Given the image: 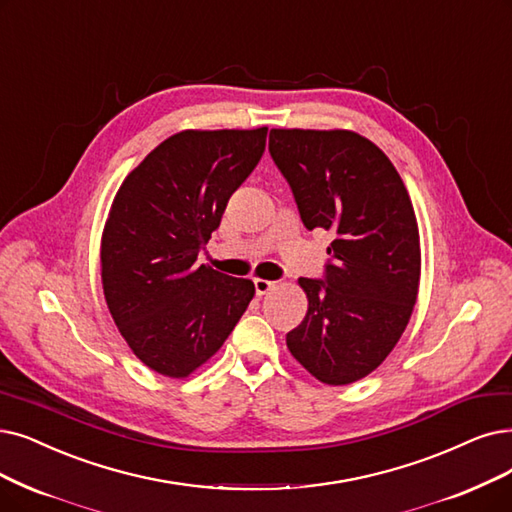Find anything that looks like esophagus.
Returning a JSON list of instances; mask_svg holds the SVG:
<instances>
[{"mask_svg":"<svg viewBox=\"0 0 512 512\" xmlns=\"http://www.w3.org/2000/svg\"><path fill=\"white\" fill-rule=\"evenodd\" d=\"M254 288H256V294H258V296H264V294H269V292L275 288V281H269V279H254Z\"/></svg>","mask_w":512,"mask_h":512,"instance_id":"1","label":"esophagus"}]
</instances>
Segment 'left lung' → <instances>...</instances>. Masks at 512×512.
Masks as SVG:
<instances>
[{
	"instance_id": "1",
	"label": "left lung",
	"mask_w": 512,
	"mask_h": 512,
	"mask_svg": "<svg viewBox=\"0 0 512 512\" xmlns=\"http://www.w3.org/2000/svg\"><path fill=\"white\" fill-rule=\"evenodd\" d=\"M269 153L288 180L304 227L334 233L321 279L288 334L317 380L340 386L372 374L412 317L420 281L414 206L395 166L349 130H271Z\"/></svg>"
}]
</instances>
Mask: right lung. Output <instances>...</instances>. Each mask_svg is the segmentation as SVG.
I'll return each instance as SVG.
<instances>
[{
  "label": "right lung",
  "instance_id": "right-lung-1",
  "mask_svg": "<svg viewBox=\"0 0 512 512\" xmlns=\"http://www.w3.org/2000/svg\"><path fill=\"white\" fill-rule=\"evenodd\" d=\"M267 132H178L113 199L100 245L105 300L132 353L161 376L185 378L206 363L254 298L250 279L197 264V256L258 166Z\"/></svg>",
  "mask_w": 512,
  "mask_h": 512
}]
</instances>
